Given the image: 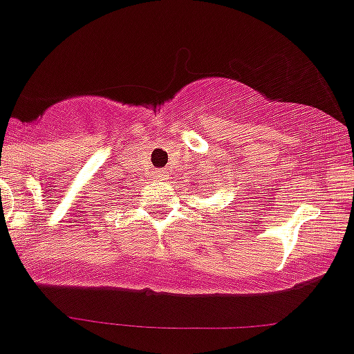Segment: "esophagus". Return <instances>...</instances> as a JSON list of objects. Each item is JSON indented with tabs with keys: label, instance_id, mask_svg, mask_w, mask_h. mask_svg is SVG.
Returning a JSON list of instances; mask_svg holds the SVG:
<instances>
[{
	"label": "esophagus",
	"instance_id": "1",
	"mask_svg": "<svg viewBox=\"0 0 354 354\" xmlns=\"http://www.w3.org/2000/svg\"><path fill=\"white\" fill-rule=\"evenodd\" d=\"M154 179H158V180H165L167 179V171H163V170H154Z\"/></svg>",
	"mask_w": 354,
	"mask_h": 354
}]
</instances>
